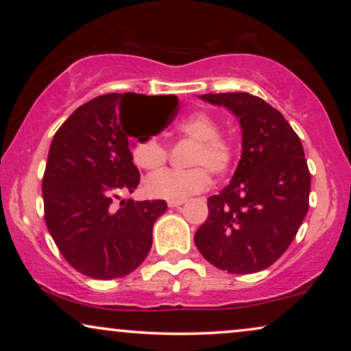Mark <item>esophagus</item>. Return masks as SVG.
I'll list each match as a JSON object with an SVG mask.
<instances>
[{"instance_id":"1","label":"esophagus","mask_w":351,"mask_h":351,"mask_svg":"<svg viewBox=\"0 0 351 351\" xmlns=\"http://www.w3.org/2000/svg\"><path fill=\"white\" fill-rule=\"evenodd\" d=\"M185 203V199H174V201H167V206L169 208H179V206H182Z\"/></svg>"}]
</instances>
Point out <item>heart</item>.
<instances>
[{"label": "heart", "instance_id": "b5f03b06", "mask_svg": "<svg viewBox=\"0 0 351 351\" xmlns=\"http://www.w3.org/2000/svg\"><path fill=\"white\" fill-rule=\"evenodd\" d=\"M177 131L189 141L195 142L189 165L190 169H165L147 177L143 189L152 198L160 199H184L198 193L209 185L210 174L222 176L233 165L234 145L232 141L220 136V123L213 114L196 112L182 119L177 124ZM134 165L145 171H156L166 162L167 150L158 136L138 138L132 145Z\"/></svg>", "mask_w": 351, "mask_h": 351}]
</instances>
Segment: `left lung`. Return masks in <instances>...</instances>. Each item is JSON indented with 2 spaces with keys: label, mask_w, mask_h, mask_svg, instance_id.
<instances>
[{
  "label": "left lung",
  "mask_w": 351,
  "mask_h": 351,
  "mask_svg": "<svg viewBox=\"0 0 351 351\" xmlns=\"http://www.w3.org/2000/svg\"><path fill=\"white\" fill-rule=\"evenodd\" d=\"M241 126V160L230 184L208 198L209 215L195 244L214 267L237 275L275 263L308 210L310 171L304 147L285 117L247 93L203 94Z\"/></svg>",
  "instance_id": "8db88e82"
}]
</instances>
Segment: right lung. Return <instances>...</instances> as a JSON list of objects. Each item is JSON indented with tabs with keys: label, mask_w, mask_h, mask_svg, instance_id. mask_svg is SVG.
Returning a JSON list of instances; mask_svg holds the SVG:
<instances>
[{
	"label": "right lung",
	"mask_w": 351,
	"mask_h": 351,
	"mask_svg": "<svg viewBox=\"0 0 351 351\" xmlns=\"http://www.w3.org/2000/svg\"><path fill=\"white\" fill-rule=\"evenodd\" d=\"M169 105L161 126L177 112L176 95L134 93L99 95L81 105L51 142L43 177L45 219L62 256L75 270L95 280H114L136 270L152 247L162 199H122L141 174L132 162V113ZM120 206H116V201Z\"/></svg>",
	"instance_id": "1"
}]
</instances>
